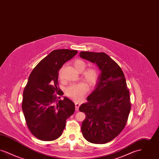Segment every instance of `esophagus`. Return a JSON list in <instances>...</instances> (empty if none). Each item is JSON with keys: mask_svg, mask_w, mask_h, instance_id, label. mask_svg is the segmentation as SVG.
I'll list each match as a JSON object with an SVG mask.
<instances>
[{"mask_svg": "<svg viewBox=\"0 0 159 159\" xmlns=\"http://www.w3.org/2000/svg\"><path fill=\"white\" fill-rule=\"evenodd\" d=\"M80 106V104H79L77 102H75V107H76V111H78L79 110V108Z\"/></svg>", "mask_w": 159, "mask_h": 159, "instance_id": "1", "label": "esophagus"}]
</instances>
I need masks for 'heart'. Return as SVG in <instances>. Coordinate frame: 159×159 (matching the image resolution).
I'll return each mask as SVG.
<instances>
[{
  "mask_svg": "<svg viewBox=\"0 0 159 159\" xmlns=\"http://www.w3.org/2000/svg\"><path fill=\"white\" fill-rule=\"evenodd\" d=\"M73 66L77 71H82L81 76L82 79L88 83L90 87H93L96 84L99 76L98 72L96 68L89 67L84 70L86 68V63L84 61L80 59L74 61L73 62ZM61 73L62 69H61L59 72L60 77H61ZM88 84L83 82L71 84L66 89V95L75 101H80L89 90Z\"/></svg>",
  "mask_w": 159,
  "mask_h": 159,
  "instance_id": "heart-1",
  "label": "heart"
}]
</instances>
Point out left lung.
<instances>
[{"label":"left lung","mask_w":159,"mask_h":159,"mask_svg":"<svg viewBox=\"0 0 159 159\" xmlns=\"http://www.w3.org/2000/svg\"><path fill=\"white\" fill-rule=\"evenodd\" d=\"M80 57L96 63L101 71L88 102L79 107L86 114L82 132L89 143L106 144L125 127L131 108L129 91L120 67L106 53L82 51Z\"/></svg>","instance_id":"obj_1"}]
</instances>
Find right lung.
<instances>
[{
    "mask_svg": "<svg viewBox=\"0 0 159 159\" xmlns=\"http://www.w3.org/2000/svg\"><path fill=\"white\" fill-rule=\"evenodd\" d=\"M77 53L76 50L57 49L34 68L23 91L22 109L27 127L39 139L51 141L61 135L66 120L75 110V103L63 94L58 83L63 64Z\"/></svg>",
    "mask_w": 159,
    "mask_h": 159,
    "instance_id": "add662e5",
    "label": "right lung"
}]
</instances>
